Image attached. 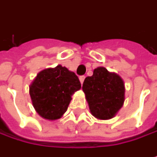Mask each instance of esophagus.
<instances>
[{"label": "esophagus", "mask_w": 157, "mask_h": 157, "mask_svg": "<svg viewBox=\"0 0 157 157\" xmlns=\"http://www.w3.org/2000/svg\"><path fill=\"white\" fill-rule=\"evenodd\" d=\"M85 78H86V76H84V75H82V76H80V77H79V80H80L81 84H83V83H84Z\"/></svg>", "instance_id": "esophagus-1"}]
</instances>
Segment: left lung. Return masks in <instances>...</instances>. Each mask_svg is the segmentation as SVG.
I'll use <instances>...</instances> for the list:
<instances>
[{"mask_svg":"<svg viewBox=\"0 0 157 157\" xmlns=\"http://www.w3.org/2000/svg\"><path fill=\"white\" fill-rule=\"evenodd\" d=\"M125 84L122 78L104 67L94 70L83 84V91L93 116L100 120L113 118L125 101Z\"/></svg>","mask_w":157,"mask_h":157,"instance_id":"1","label":"left lung"}]
</instances>
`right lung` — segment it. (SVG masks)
Masks as SVG:
<instances>
[{"label": "right lung", "instance_id": "right-lung-1", "mask_svg": "<svg viewBox=\"0 0 157 157\" xmlns=\"http://www.w3.org/2000/svg\"><path fill=\"white\" fill-rule=\"evenodd\" d=\"M81 88L74 72L58 65L40 71L29 86L32 105L40 116L47 120L59 119L67 111L71 96Z\"/></svg>", "mask_w": 157, "mask_h": 157}]
</instances>
